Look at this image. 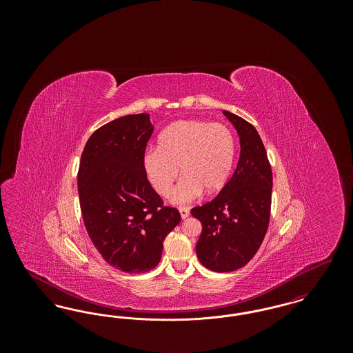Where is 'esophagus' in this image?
I'll return each mask as SVG.
<instances>
[{"label":"esophagus","instance_id":"34e87169","mask_svg":"<svg viewBox=\"0 0 353 353\" xmlns=\"http://www.w3.org/2000/svg\"><path fill=\"white\" fill-rule=\"evenodd\" d=\"M179 212H180V216H181V219H188L189 214H190V212H189L188 208H180Z\"/></svg>","mask_w":353,"mask_h":353}]
</instances>
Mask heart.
I'll return each mask as SVG.
<instances>
[{"label":"heart","instance_id":"obj_1","mask_svg":"<svg viewBox=\"0 0 353 353\" xmlns=\"http://www.w3.org/2000/svg\"><path fill=\"white\" fill-rule=\"evenodd\" d=\"M235 157L233 132L221 123L179 120L164 128L143 159V169L154 192L168 196L179 176L184 179L170 196L174 205L194 201L205 192L214 194L226 185Z\"/></svg>","mask_w":353,"mask_h":353}]
</instances>
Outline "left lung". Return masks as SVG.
<instances>
[{"label": "left lung", "instance_id": "obj_1", "mask_svg": "<svg viewBox=\"0 0 353 353\" xmlns=\"http://www.w3.org/2000/svg\"><path fill=\"white\" fill-rule=\"evenodd\" d=\"M223 115L239 136L241 153L232 179L219 196L192 209L202 225L196 252L202 265L217 272L243 268L258 252L269 228L272 173L265 145L249 121Z\"/></svg>", "mask_w": 353, "mask_h": 353}]
</instances>
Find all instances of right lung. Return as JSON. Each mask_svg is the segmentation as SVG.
Listing matches in <instances>:
<instances>
[{
  "label": "right lung",
  "mask_w": 353,
  "mask_h": 353,
  "mask_svg": "<svg viewBox=\"0 0 353 353\" xmlns=\"http://www.w3.org/2000/svg\"><path fill=\"white\" fill-rule=\"evenodd\" d=\"M153 132L148 114L115 119L87 140L78 172L84 226L104 261L124 272L154 269L165 236L179 225L143 169Z\"/></svg>",
  "instance_id": "right-lung-1"
}]
</instances>
